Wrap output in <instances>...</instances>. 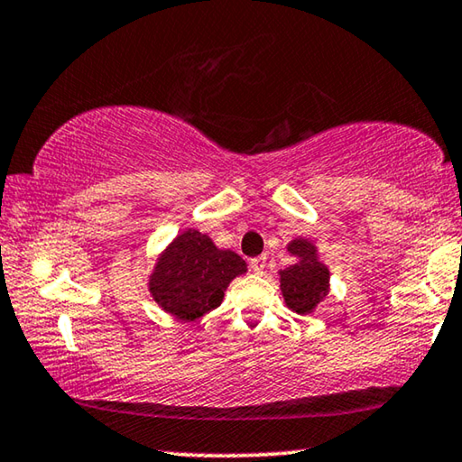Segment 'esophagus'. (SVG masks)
<instances>
[{
    "label": "esophagus",
    "instance_id": "esophagus-1",
    "mask_svg": "<svg viewBox=\"0 0 462 462\" xmlns=\"http://www.w3.org/2000/svg\"><path fill=\"white\" fill-rule=\"evenodd\" d=\"M265 267H267V259H265V257H254V259H251V270H253L254 273H263Z\"/></svg>",
    "mask_w": 462,
    "mask_h": 462
}]
</instances>
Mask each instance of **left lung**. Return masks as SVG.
Wrapping results in <instances>:
<instances>
[{"mask_svg": "<svg viewBox=\"0 0 462 462\" xmlns=\"http://www.w3.org/2000/svg\"><path fill=\"white\" fill-rule=\"evenodd\" d=\"M288 251L297 254L299 261L282 272V294L292 311L305 315L326 297L329 272L315 259V246L307 240H294Z\"/></svg>", "mask_w": 462, "mask_h": 462, "instance_id": "left-lung-1", "label": "left lung"}]
</instances>
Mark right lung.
I'll use <instances>...</instances> for the list:
<instances>
[{"label": "right lung", "mask_w": 462, "mask_h": 462, "mask_svg": "<svg viewBox=\"0 0 462 462\" xmlns=\"http://www.w3.org/2000/svg\"><path fill=\"white\" fill-rule=\"evenodd\" d=\"M246 263L232 251H219L197 230L178 236L162 254L149 291L160 305L182 321H192L219 307L224 291Z\"/></svg>", "instance_id": "obj_1"}]
</instances>
